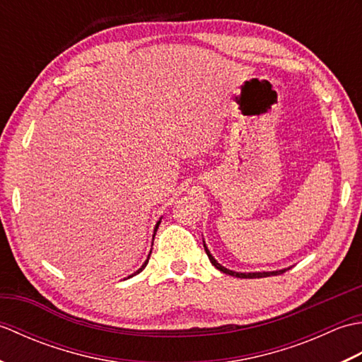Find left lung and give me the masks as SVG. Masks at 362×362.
<instances>
[{"mask_svg": "<svg viewBox=\"0 0 362 362\" xmlns=\"http://www.w3.org/2000/svg\"><path fill=\"white\" fill-rule=\"evenodd\" d=\"M204 249H205L206 255H209V258H210V261H211V264H213L214 267L219 269V271L224 272V274H228V275H232V276H238V279H263V276H271V275L283 274V272H286L288 269H289V267H284V269H279V271H267V272H235V271H230V269H227V267H224L222 264H219L218 261L214 259V257L210 253L209 247H206L205 241H204Z\"/></svg>", "mask_w": 362, "mask_h": 362, "instance_id": "1", "label": "left lung"}]
</instances>
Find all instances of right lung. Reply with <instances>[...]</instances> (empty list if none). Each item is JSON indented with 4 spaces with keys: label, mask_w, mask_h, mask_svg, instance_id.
I'll return each instance as SVG.
<instances>
[{
    "label": "right lung",
    "mask_w": 362,
    "mask_h": 362,
    "mask_svg": "<svg viewBox=\"0 0 362 362\" xmlns=\"http://www.w3.org/2000/svg\"><path fill=\"white\" fill-rule=\"evenodd\" d=\"M160 222H161V218H160V219L157 221V224H156V227H153V235H152V238H153V236H156V232H157V228H158V226H160ZM151 252H152V250H151ZM151 252H149V255H148V259H146V261H144V263L141 264V267H140V269H138V271H136V272H134L132 275H129V276H127V279H130V276H134V275H136V274H140V272L143 271V269L146 267V264H148V261H149V257H151Z\"/></svg>",
    "instance_id": "add662e5"
}]
</instances>
